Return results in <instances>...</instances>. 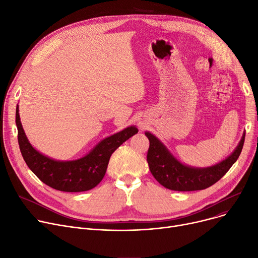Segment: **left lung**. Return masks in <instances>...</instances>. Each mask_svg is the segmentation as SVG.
Here are the masks:
<instances>
[{
    "label": "left lung",
    "instance_id": "1",
    "mask_svg": "<svg viewBox=\"0 0 258 258\" xmlns=\"http://www.w3.org/2000/svg\"><path fill=\"white\" fill-rule=\"evenodd\" d=\"M245 135L246 133H243L234 152L228 158L213 166L198 168L181 163L156 136L145 132V136L150 140L147 163L154 178L165 188L175 191L202 190L223 178L235 163L241 153Z\"/></svg>",
    "mask_w": 258,
    "mask_h": 258
}]
</instances>
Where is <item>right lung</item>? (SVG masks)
Returning <instances> with one entry per match:
<instances>
[{
    "instance_id": "add662e5",
    "label": "right lung",
    "mask_w": 258,
    "mask_h": 258,
    "mask_svg": "<svg viewBox=\"0 0 258 258\" xmlns=\"http://www.w3.org/2000/svg\"><path fill=\"white\" fill-rule=\"evenodd\" d=\"M16 123L20 150L26 164L46 185L66 192L87 191L97 186L104 177L112 154L138 133L136 126H128L100 141L83 158L57 161L40 154L30 144L21 123L19 105H17Z\"/></svg>"
}]
</instances>
